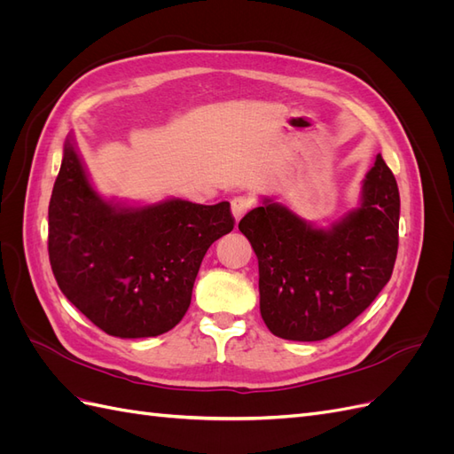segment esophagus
Segmentation results:
<instances>
[{"label": "esophagus", "instance_id": "esophagus-1", "mask_svg": "<svg viewBox=\"0 0 454 454\" xmlns=\"http://www.w3.org/2000/svg\"><path fill=\"white\" fill-rule=\"evenodd\" d=\"M252 206H254V200L250 199V197H244V195H240V197H235L231 200V212H232V217L239 219L248 212V210H252Z\"/></svg>", "mask_w": 454, "mask_h": 454}]
</instances>
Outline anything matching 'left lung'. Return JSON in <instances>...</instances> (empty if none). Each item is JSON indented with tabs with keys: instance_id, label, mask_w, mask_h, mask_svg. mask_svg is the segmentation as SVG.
<instances>
[{
	"instance_id": "8db88e82",
	"label": "left lung",
	"mask_w": 454,
	"mask_h": 454,
	"mask_svg": "<svg viewBox=\"0 0 454 454\" xmlns=\"http://www.w3.org/2000/svg\"><path fill=\"white\" fill-rule=\"evenodd\" d=\"M400 227V191L377 155L362 200L332 227L318 229L265 199L239 229L259 263L261 318L272 335L322 340L347 327L392 277Z\"/></svg>"
}]
</instances>
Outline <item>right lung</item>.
<instances>
[{
  "label": "right lung",
  "mask_w": 454,
  "mask_h": 454,
  "mask_svg": "<svg viewBox=\"0 0 454 454\" xmlns=\"http://www.w3.org/2000/svg\"><path fill=\"white\" fill-rule=\"evenodd\" d=\"M232 227L225 200H104L67 136L49 202V259L67 301L107 335L170 332L191 305L204 254Z\"/></svg>",
  "instance_id": "right-lung-1"
}]
</instances>
